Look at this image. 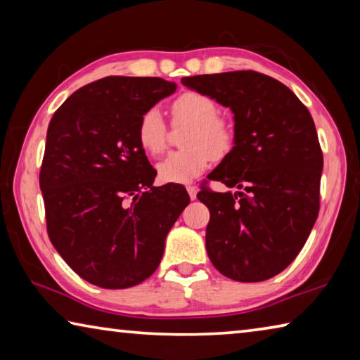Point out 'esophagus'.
<instances>
[{
    "label": "esophagus",
    "instance_id": "esophagus-1",
    "mask_svg": "<svg viewBox=\"0 0 360 360\" xmlns=\"http://www.w3.org/2000/svg\"><path fill=\"white\" fill-rule=\"evenodd\" d=\"M187 192H188V197H191V200H195L197 198V187L195 186H187Z\"/></svg>",
    "mask_w": 360,
    "mask_h": 360
}]
</instances>
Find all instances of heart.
<instances>
[{"label":"heart","mask_w":360,"mask_h":360,"mask_svg":"<svg viewBox=\"0 0 360 360\" xmlns=\"http://www.w3.org/2000/svg\"><path fill=\"white\" fill-rule=\"evenodd\" d=\"M172 117L176 124H191L184 139L188 149L172 152L157 165L158 179L169 184H184L202 174L211 158L221 160L233 146V130L219 117L217 103L200 92H184L174 98ZM138 143L146 154L155 157L165 150L167 124L157 109H148L138 122Z\"/></svg>","instance_id":"obj_1"}]
</instances>
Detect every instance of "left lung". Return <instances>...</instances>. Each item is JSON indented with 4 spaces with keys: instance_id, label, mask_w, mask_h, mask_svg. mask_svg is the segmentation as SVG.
Instances as JSON below:
<instances>
[{
    "instance_id": "8db88e82",
    "label": "left lung",
    "mask_w": 360,
    "mask_h": 360,
    "mask_svg": "<svg viewBox=\"0 0 360 360\" xmlns=\"http://www.w3.org/2000/svg\"><path fill=\"white\" fill-rule=\"evenodd\" d=\"M230 108L233 148L208 174L241 192L202 191L210 210L206 251L224 276L259 283L281 273L319 212L322 150L311 114L289 87L255 71L182 77Z\"/></svg>"
}]
</instances>
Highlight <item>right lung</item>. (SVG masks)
Wrapping results in <instances>:
<instances>
[{
    "instance_id": "add662e5",
    "label": "right lung",
    "mask_w": 360,
    "mask_h": 360,
    "mask_svg": "<svg viewBox=\"0 0 360 360\" xmlns=\"http://www.w3.org/2000/svg\"><path fill=\"white\" fill-rule=\"evenodd\" d=\"M174 90L160 77L108 76L76 90L49 124L39 173L49 238L98 288L148 279L191 202L179 184L154 187L136 136L139 117Z\"/></svg>"
}]
</instances>
